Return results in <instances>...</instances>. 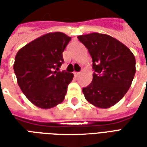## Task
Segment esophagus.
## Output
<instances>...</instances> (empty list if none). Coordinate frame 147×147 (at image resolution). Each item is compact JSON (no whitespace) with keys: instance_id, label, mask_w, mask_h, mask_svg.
I'll list each match as a JSON object with an SVG mask.
<instances>
[{"instance_id":"esophagus-1","label":"esophagus","mask_w":147,"mask_h":147,"mask_svg":"<svg viewBox=\"0 0 147 147\" xmlns=\"http://www.w3.org/2000/svg\"><path fill=\"white\" fill-rule=\"evenodd\" d=\"M80 72H75L74 73V75H75V76H76V77H79L80 76Z\"/></svg>"}]
</instances>
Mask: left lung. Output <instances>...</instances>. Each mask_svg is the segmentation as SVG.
Here are the masks:
<instances>
[{
  "label": "left lung",
  "mask_w": 147,
  "mask_h": 147,
  "mask_svg": "<svg viewBox=\"0 0 147 147\" xmlns=\"http://www.w3.org/2000/svg\"><path fill=\"white\" fill-rule=\"evenodd\" d=\"M92 57L93 80L83 88L86 101L98 108L108 109L123 98L136 74L132 52L108 34L91 33L78 36Z\"/></svg>",
  "instance_id": "obj_1"
}]
</instances>
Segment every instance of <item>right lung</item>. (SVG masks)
<instances>
[{
    "mask_svg": "<svg viewBox=\"0 0 147 147\" xmlns=\"http://www.w3.org/2000/svg\"><path fill=\"white\" fill-rule=\"evenodd\" d=\"M71 37L62 32L45 34L21 48L13 65L17 83L37 107L50 109L64 101L74 75L60 71L62 53Z\"/></svg>",
    "mask_w": 147,
    "mask_h": 147,
    "instance_id": "obj_1",
    "label": "right lung"
}]
</instances>
